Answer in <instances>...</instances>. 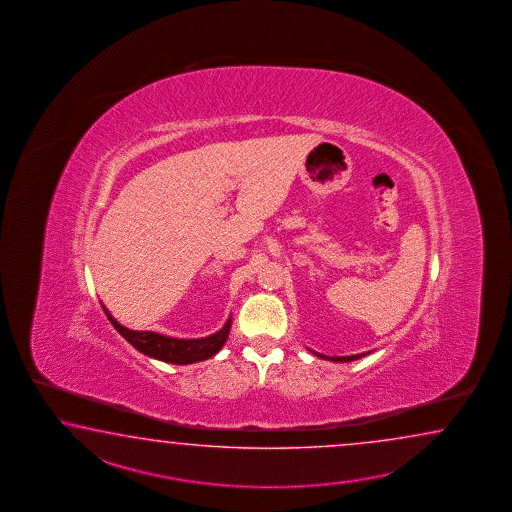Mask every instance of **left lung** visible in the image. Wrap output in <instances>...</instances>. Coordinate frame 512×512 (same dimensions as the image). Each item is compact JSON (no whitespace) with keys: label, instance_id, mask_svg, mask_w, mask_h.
<instances>
[{"label":"left lung","instance_id":"left-lung-1","mask_svg":"<svg viewBox=\"0 0 512 512\" xmlns=\"http://www.w3.org/2000/svg\"><path fill=\"white\" fill-rule=\"evenodd\" d=\"M315 353V351H313ZM316 357H320V359L333 360V362H351V360L362 359V357H366V353H359V355H349V357H326V355H320V353H315Z\"/></svg>","mask_w":512,"mask_h":512}]
</instances>
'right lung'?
<instances>
[{
	"mask_svg": "<svg viewBox=\"0 0 512 512\" xmlns=\"http://www.w3.org/2000/svg\"><path fill=\"white\" fill-rule=\"evenodd\" d=\"M104 313L108 316V320L113 324V327L130 342L133 348L139 349L141 353L148 355V357L170 362V364H192V362H199V360L210 359L227 342L230 324H232V318H229L227 324L221 327L218 333H214L210 337L183 340V338L164 337V335L153 333V331H131L128 327L120 326L119 322L109 315L106 307H104Z\"/></svg>",
	"mask_w": 512,
	"mask_h": 512,
	"instance_id": "add662e5",
	"label": "right lung"
}]
</instances>
